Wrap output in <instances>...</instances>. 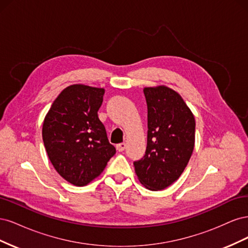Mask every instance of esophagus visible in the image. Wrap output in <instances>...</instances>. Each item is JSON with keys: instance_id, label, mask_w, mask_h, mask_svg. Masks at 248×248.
Instances as JSON below:
<instances>
[{"instance_id": "1", "label": "esophagus", "mask_w": 248, "mask_h": 248, "mask_svg": "<svg viewBox=\"0 0 248 248\" xmlns=\"http://www.w3.org/2000/svg\"><path fill=\"white\" fill-rule=\"evenodd\" d=\"M116 148H117L119 152H122V151H124L125 148H126V144H125V142H121V144H118L116 146Z\"/></svg>"}]
</instances>
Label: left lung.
Listing matches in <instances>:
<instances>
[{"label": "left lung", "mask_w": 248, "mask_h": 248, "mask_svg": "<svg viewBox=\"0 0 248 248\" xmlns=\"http://www.w3.org/2000/svg\"><path fill=\"white\" fill-rule=\"evenodd\" d=\"M148 108L147 148L133 162L140 182L150 190H162L181 176L194 147L196 121L174 90L145 88Z\"/></svg>", "instance_id": "left-lung-1"}]
</instances>
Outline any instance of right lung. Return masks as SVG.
Segmentation results:
<instances>
[{
    "instance_id": "add662e5",
    "label": "right lung",
    "mask_w": 248,
    "mask_h": 248,
    "mask_svg": "<svg viewBox=\"0 0 248 248\" xmlns=\"http://www.w3.org/2000/svg\"><path fill=\"white\" fill-rule=\"evenodd\" d=\"M104 89L72 85L52 103L42 127L52 166L66 181L85 186L98 177L116 153L97 111Z\"/></svg>"
}]
</instances>
